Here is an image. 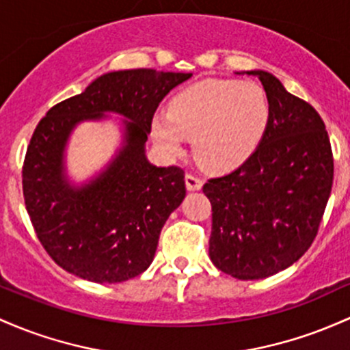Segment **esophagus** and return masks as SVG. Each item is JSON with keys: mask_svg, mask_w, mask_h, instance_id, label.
<instances>
[{"mask_svg": "<svg viewBox=\"0 0 350 350\" xmlns=\"http://www.w3.org/2000/svg\"><path fill=\"white\" fill-rule=\"evenodd\" d=\"M184 179H186V187L189 191H198L202 187V179L199 178V176L193 174V172H187Z\"/></svg>", "mask_w": 350, "mask_h": 350, "instance_id": "esophagus-1", "label": "esophagus"}]
</instances>
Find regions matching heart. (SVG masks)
<instances>
[{
  "mask_svg": "<svg viewBox=\"0 0 350 350\" xmlns=\"http://www.w3.org/2000/svg\"><path fill=\"white\" fill-rule=\"evenodd\" d=\"M271 103L260 84L241 79H206L179 91L169 114L151 121L154 141L166 154H179L193 137L198 163L209 171L243 164L266 133Z\"/></svg>",
  "mask_w": 350,
  "mask_h": 350,
  "instance_id": "obj_1",
  "label": "heart"
}]
</instances>
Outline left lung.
<instances>
[{
	"mask_svg": "<svg viewBox=\"0 0 350 350\" xmlns=\"http://www.w3.org/2000/svg\"><path fill=\"white\" fill-rule=\"evenodd\" d=\"M249 75L271 103L266 133L239 167L202 186L213 207L211 260L241 281L274 275L304 256L334 181L331 141L317 111L271 72Z\"/></svg>",
	"mask_w": 350,
	"mask_h": 350,
	"instance_id": "obj_1",
	"label": "left lung"
}]
</instances>
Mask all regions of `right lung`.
Returning <instances> with one entry per match:
<instances>
[{
  "mask_svg": "<svg viewBox=\"0 0 350 350\" xmlns=\"http://www.w3.org/2000/svg\"><path fill=\"white\" fill-rule=\"evenodd\" d=\"M191 72L113 71L57 103L38 122L23 163V196L34 232L64 271L99 284L136 278L154 259L161 229L186 196L184 171L148 163L144 143L154 113ZM105 112L129 119L126 144L101 176L68 186L62 152L72 128Z\"/></svg>",
  "mask_w": 350,
  "mask_h": 350,
  "instance_id": "right-lung-1",
  "label": "right lung"
}]
</instances>
